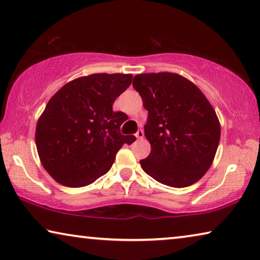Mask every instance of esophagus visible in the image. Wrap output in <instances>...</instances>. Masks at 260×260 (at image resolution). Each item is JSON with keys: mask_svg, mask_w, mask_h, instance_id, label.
<instances>
[{"mask_svg": "<svg viewBox=\"0 0 260 260\" xmlns=\"http://www.w3.org/2000/svg\"><path fill=\"white\" fill-rule=\"evenodd\" d=\"M135 137H137L139 140H141L143 138V131L142 129H139L137 132V134H135Z\"/></svg>", "mask_w": 260, "mask_h": 260, "instance_id": "esophagus-1", "label": "esophagus"}]
</instances>
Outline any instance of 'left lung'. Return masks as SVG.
Instances as JSON below:
<instances>
[{
	"label": "left lung",
	"mask_w": 260,
	"mask_h": 260,
	"mask_svg": "<svg viewBox=\"0 0 260 260\" xmlns=\"http://www.w3.org/2000/svg\"><path fill=\"white\" fill-rule=\"evenodd\" d=\"M134 89L148 111L151 150L140 160L147 175L171 187L197 183L211 168L221 137L215 110L198 86L176 73L138 74Z\"/></svg>",
	"instance_id": "8db88e82"
}]
</instances>
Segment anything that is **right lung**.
I'll use <instances>...</instances> for the list:
<instances>
[{
  "instance_id": "obj_1",
  "label": "right lung",
  "mask_w": 260,
  "mask_h": 260,
  "mask_svg": "<svg viewBox=\"0 0 260 260\" xmlns=\"http://www.w3.org/2000/svg\"><path fill=\"white\" fill-rule=\"evenodd\" d=\"M132 74H91L64 84L48 101L36 127L40 162L63 186L82 187L108 172L123 143L126 114L112 105L132 83Z\"/></svg>"
}]
</instances>
